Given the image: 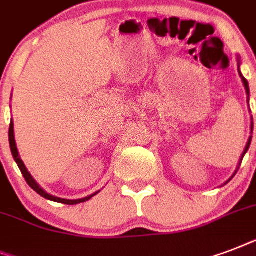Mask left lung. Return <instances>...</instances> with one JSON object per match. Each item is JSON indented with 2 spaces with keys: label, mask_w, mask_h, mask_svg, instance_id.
I'll return each instance as SVG.
<instances>
[{
  "label": "left lung",
  "mask_w": 256,
  "mask_h": 256,
  "mask_svg": "<svg viewBox=\"0 0 256 256\" xmlns=\"http://www.w3.org/2000/svg\"><path fill=\"white\" fill-rule=\"evenodd\" d=\"M240 77H242V81H243V84H244V88H246L247 94H250V88H248V82H247V80L244 77H243L242 74H240ZM251 130H252V124H251ZM250 144H251V138H250V140H248V142H247L246 148H244V152H243V156H244V154H246L247 150H248V148H250Z\"/></svg>",
  "instance_id": "8db88e82"
}]
</instances>
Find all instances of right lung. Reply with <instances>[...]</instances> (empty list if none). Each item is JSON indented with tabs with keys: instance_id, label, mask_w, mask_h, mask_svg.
Returning a JSON list of instances; mask_svg holds the SVG:
<instances>
[{
	"instance_id": "1",
	"label": "right lung",
	"mask_w": 256,
	"mask_h": 256,
	"mask_svg": "<svg viewBox=\"0 0 256 256\" xmlns=\"http://www.w3.org/2000/svg\"><path fill=\"white\" fill-rule=\"evenodd\" d=\"M13 122H10V128H9V144H10V150H12V154H13V158L14 160L17 162L18 168H20V170H21L22 175H24V178H25L26 183L29 184L32 188H33L37 194H40L41 196H44L45 199H49V200H53V202H58V203H64V204H77V203H81V202H86V200H88L90 198H92L94 195L98 194V192H96V194L90 195V196H86V198L84 199H76V200H72V199H62V198H57V196H53V195L48 194L46 191H44L41 188V187L38 186V183L36 182L33 179V176L30 175V172L28 170H26L25 164H24V162L21 160V158H20V156H18V150H17V146H16V140H14V130H13Z\"/></svg>"
}]
</instances>
